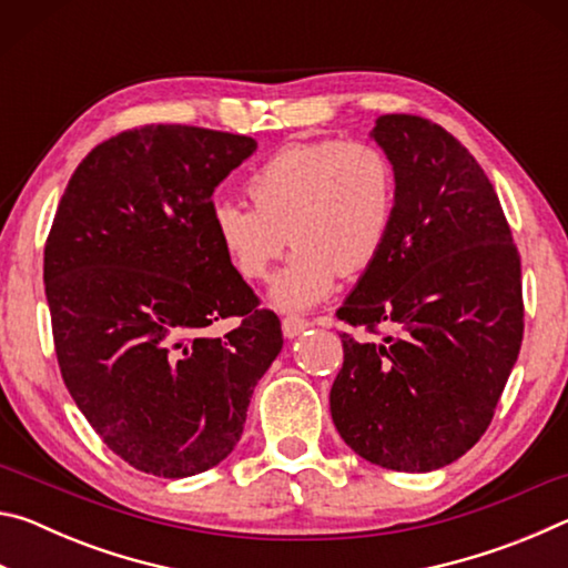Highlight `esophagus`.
I'll list each match as a JSON object with an SVG mask.
<instances>
[{"instance_id": "34e87169", "label": "esophagus", "mask_w": 568, "mask_h": 568, "mask_svg": "<svg viewBox=\"0 0 568 568\" xmlns=\"http://www.w3.org/2000/svg\"><path fill=\"white\" fill-rule=\"evenodd\" d=\"M311 321L307 318H301V315H285L283 318V333L285 338H295V335H301L303 331L311 328Z\"/></svg>"}]
</instances>
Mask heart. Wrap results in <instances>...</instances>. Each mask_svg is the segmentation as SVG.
Wrapping results in <instances>:
<instances>
[{
  "mask_svg": "<svg viewBox=\"0 0 568 568\" xmlns=\"http://www.w3.org/2000/svg\"><path fill=\"white\" fill-rule=\"evenodd\" d=\"M250 202L220 200L215 235L245 281H263L297 245L273 285L281 307H307L333 291L338 275L368 267L396 215V168L365 140H313L277 150L245 180Z\"/></svg>",
  "mask_w": 568,
  "mask_h": 568,
  "instance_id": "1",
  "label": "heart"
}]
</instances>
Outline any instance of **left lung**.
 Returning a JSON list of instances; mask_svg holds the SVG:
<instances>
[{
	"instance_id": "1",
	"label": "left lung",
	"mask_w": 568,
	"mask_h": 568,
	"mask_svg": "<svg viewBox=\"0 0 568 568\" xmlns=\"http://www.w3.org/2000/svg\"><path fill=\"white\" fill-rule=\"evenodd\" d=\"M373 138L396 168V215L335 315L378 338L341 333L331 416L361 458L426 474L491 426L524 341L521 255L494 185L454 134L383 114Z\"/></svg>"
}]
</instances>
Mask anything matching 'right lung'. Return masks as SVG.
Here are the masks:
<instances>
[{"instance_id": "add662e5", "label": "right lung", "mask_w": 568, "mask_h": 568, "mask_svg": "<svg viewBox=\"0 0 568 568\" xmlns=\"http://www.w3.org/2000/svg\"><path fill=\"white\" fill-rule=\"evenodd\" d=\"M257 142L145 124L100 142L67 182L44 245L64 386L112 454L185 478L227 458L283 348L215 235L213 192ZM239 328L213 339L215 320Z\"/></svg>"}]
</instances>
